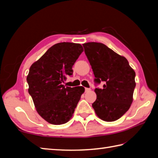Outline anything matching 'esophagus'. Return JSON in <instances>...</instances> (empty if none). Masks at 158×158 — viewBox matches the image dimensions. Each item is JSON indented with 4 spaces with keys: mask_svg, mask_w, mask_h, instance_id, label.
Wrapping results in <instances>:
<instances>
[{
    "mask_svg": "<svg viewBox=\"0 0 158 158\" xmlns=\"http://www.w3.org/2000/svg\"><path fill=\"white\" fill-rule=\"evenodd\" d=\"M90 89H89V88H85V92H89V91H90Z\"/></svg>",
    "mask_w": 158,
    "mask_h": 158,
    "instance_id": "1",
    "label": "esophagus"
}]
</instances>
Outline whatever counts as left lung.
Listing matches in <instances>:
<instances>
[{
	"mask_svg": "<svg viewBox=\"0 0 158 158\" xmlns=\"http://www.w3.org/2000/svg\"><path fill=\"white\" fill-rule=\"evenodd\" d=\"M91 65L95 81H105L103 89H95L97 99L92 104L97 116L102 121L119 119L130 109L133 101L135 72L127 60L104 44H83Z\"/></svg>",
	"mask_w": 158,
	"mask_h": 158,
	"instance_id": "8db88e82",
	"label": "left lung"
}]
</instances>
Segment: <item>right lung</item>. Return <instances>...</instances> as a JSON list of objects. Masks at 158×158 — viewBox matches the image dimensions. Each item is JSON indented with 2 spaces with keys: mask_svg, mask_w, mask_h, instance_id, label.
<instances>
[{
  "mask_svg": "<svg viewBox=\"0 0 158 158\" xmlns=\"http://www.w3.org/2000/svg\"><path fill=\"white\" fill-rule=\"evenodd\" d=\"M82 52L80 44L60 42L50 47L31 66L26 78L28 93L37 112L49 123L68 122L85 91L83 86L63 85L67 77L73 75V66Z\"/></svg>",
  "mask_w": 158,
  "mask_h": 158,
  "instance_id": "obj_1",
  "label": "right lung"
}]
</instances>
